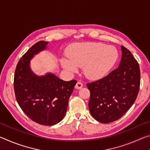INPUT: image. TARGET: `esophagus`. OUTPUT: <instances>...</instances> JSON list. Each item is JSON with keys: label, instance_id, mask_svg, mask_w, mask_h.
I'll return each instance as SVG.
<instances>
[{"label": "esophagus", "instance_id": "obj_1", "mask_svg": "<svg viewBox=\"0 0 150 150\" xmlns=\"http://www.w3.org/2000/svg\"><path fill=\"white\" fill-rule=\"evenodd\" d=\"M75 88L76 89H80V88H81L83 87V84L80 82H77V84L75 85Z\"/></svg>", "mask_w": 150, "mask_h": 150}]
</instances>
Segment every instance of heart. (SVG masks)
Masks as SVG:
<instances>
[{
	"label": "heart",
	"mask_w": 150,
	"mask_h": 150,
	"mask_svg": "<svg viewBox=\"0 0 150 150\" xmlns=\"http://www.w3.org/2000/svg\"><path fill=\"white\" fill-rule=\"evenodd\" d=\"M60 63L71 73L82 67L84 75L90 79H100L108 74L117 60V51L102 43H80L71 47Z\"/></svg>",
	"instance_id": "heart-1"
}]
</instances>
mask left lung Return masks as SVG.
Masks as SVG:
<instances>
[{
    "mask_svg": "<svg viewBox=\"0 0 150 150\" xmlns=\"http://www.w3.org/2000/svg\"><path fill=\"white\" fill-rule=\"evenodd\" d=\"M118 67L101 79L88 83L91 96L88 108L93 117L101 123L121 118L138 96L140 85L138 63L132 53L122 45Z\"/></svg>",
    "mask_w": 150,
    "mask_h": 150,
    "instance_id": "left-lung-1",
    "label": "left lung"
}]
</instances>
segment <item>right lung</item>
Wrapping results in <instances>:
<instances>
[{
    "label": "right lung",
    "instance_id": "1",
    "mask_svg": "<svg viewBox=\"0 0 150 150\" xmlns=\"http://www.w3.org/2000/svg\"><path fill=\"white\" fill-rule=\"evenodd\" d=\"M48 44L38 42L22 57L15 70L14 88L18 103L31 120L42 125L53 126L64 117L77 81H65L50 72L44 75L33 72L30 62L46 50Z\"/></svg>",
    "mask_w": 150,
    "mask_h": 150
}]
</instances>
